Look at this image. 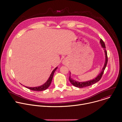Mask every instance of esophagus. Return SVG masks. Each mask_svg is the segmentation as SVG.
<instances>
[{"instance_id":"34e87169","label":"esophagus","mask_w":122,"mask_h":122,"mask_svg":"<svg viewBox=\"0 0 122 122\" xmlns=\"http://www.w3.org/2000/svg\"><path fill=\"white\" fill-rule=\"evenodd\" d=\"M67 63V61H66V59H64L63 61V64L64 65H66Z\"/></svg>"}]
</instances>
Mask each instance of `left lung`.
<instances>
[{
  "label": "left lung",
  "instance_id": "obj_1",
  "mask_svg": "<svg viewBox=\"0 0 122 122\" xmlns=\"http://www.w3.org/2000/svg\"><path fill=\"white\" fill-rule=\"evenodd\" d=\"M100 44L101 46V47L103 49L104 51V53H105V63H104V66H103V68L102 69V71L100 72V73H99V74L95 78L91 80H89V81H77L76 80H73V79H72L71 78V73L70 72V76H69V80L70 81V82H71V83L74 85L75 87H77L78 88H83V87H87V86H89L90 85H93L94 83H96V82H97V81H98L101 78V77L103 74V72L104 71V70L106 67L107 64V62H108V57H107V51L106 50V47H105V45L104 42H103V41L101 39L100 41Z\"/></svg>",
  "mask_w": 122,
  "mask_h": 122
}]
</instances>
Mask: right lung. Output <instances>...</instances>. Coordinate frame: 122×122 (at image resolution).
I'll list each match as a JSON object with an SVG mask.
<instances>
[{
    "mask_svg": "<svg viewBox=\"0 0 122 122\" xmlns=\"http://www.w3.org/2000/svg\"><path fill=\"white\" fill-rule=\"evenodd\" d=\"M57 68H58V67L57 66L54 69L53 71L51 72L49 78H48V79L47 80L46 82H45L42 85H40L39 86H37V87H27V86H25V87L26 88H27L30 90H32L33 91H43V90L47 89L49 87V86L50 85L51 82L52 81V80H53L54 73Z\"/></svg>",
    "mask_w": 122,
    "mask_h": 122,
    "instance_id": "1",
    "label": "right lung"
}]
</instances>
